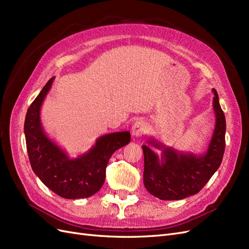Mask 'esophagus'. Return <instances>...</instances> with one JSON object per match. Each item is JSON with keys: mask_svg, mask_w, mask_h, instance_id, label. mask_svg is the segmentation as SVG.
<instances>
[{"mask_svg": "<svg viewBox=\"0 0 249 249\" xmlns=\"http://www.w3.org/2000/svg\"><path fill=\"white\" fill-rule=\"evenodd\" d=\"M132 136L134 137H140L143 136V135H145L147 133V124L144 122V120H137L136 123H135L132 126Z\"/></svg>", "mask_w": 249, "mask_h": 249, "instance_id": "1", "label": "esophagus"}]
</instances>
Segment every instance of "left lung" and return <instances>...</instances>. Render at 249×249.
<instances>
[{"label":"left lung","mask_w":249,"mask_h":249,"mask_svg":"<svg viewBox=\"0 0 249 249\" xmlns=\"http://www.w3.org/2000/svg\"><path fill=\"white\" fill-rule=\"evenodd\" d=\"M213 107L216 124L212 140L206 155L196 157L178 154L170 147H163L154 140L150 144L163 148L161 162L146 145H142L144 155L143 182L146 190L162 200H178L198 193L219 168L225 148V116L220 107L218 93L213 89Z\"/></svg>","instance_id":"8db88e82"}]
</instances>
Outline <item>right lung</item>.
I'll list each match as a JSON object with an SVG mask.
<instances>
[{"mask_svg":"<svg viewBox=\"0 0 249 249\" xmlns=\"http://www.w3.org/2000/svg\"><path fill=\"white\" fill-rule=\"evenodd\" d=\"M53 81L54 78L48 81L27 111L24 129L30 164L41 182L59 196L86 198L101 189L109 159L130 142L131 134L125 131L105 135L96 140L90 152L71 160L46 136L40 124V107Z\"/></svg>","mask_w":249,"mask_h":249,"instance_id":"right-lung-1","label":"right lung"}]
</instances>
